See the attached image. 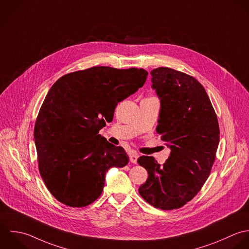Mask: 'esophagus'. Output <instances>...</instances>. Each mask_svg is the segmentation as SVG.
Masks as SVG:
<instances>
[{
    "instance_id": "esophagus-1",
    "label": "esophagus",
    "mask_w": 249,
    "mask_h": 249,
    "mask_svg": "<svg viewBox=\"0 0 249 249\" xmlns=\"http://www.w3.org/2000/svg\"><path fill=\"white\" fill-rule=\"evenodd\" d=\"M138 158H139V155H138L136 152H131V153L129 154V160H130V161H131L132 163H134V164L137 163Z\"/></svg>"
}]
</instances>
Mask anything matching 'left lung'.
<instances>
[{"label":"left lung","instance_id":"left-lung-1","mask_svg":"<svg viewBox=\"0 0 249 249\" xmlns=\"http://www.w3.org/2000/svg\"><path fill=\"white\" fill-rule=\"evenodd\" d=\"M160 100L157 132L171 153L163 166L142 156L148 178L139 187L155 208L174 210L189 202L207 180L219 144L217 117L204 87L194 77L169 68L151 71Z\"/></svg>","mask_w":249,"mask_h":249}]
</instances>
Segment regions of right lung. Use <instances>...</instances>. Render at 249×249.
Here are the masks:
<instances>
[{"label": "right lung", "mask_w": 249, "mask_h": 249, "mask_svg": "<svg viewBox=\"0 0 249 249\" xmlns=\"http://www.w3.org/2000/svg\"><path fill=\"white\" fill-rule=\"evenodd\" d=\"M147 75L143 69L94 67L64 75L51 87L34 136L40 176L58 201L73 208L91 204L103 190L107 171L128 163L124 148L98 132Z\"/></svg>", "instance_id": "1"}]
</instances>
